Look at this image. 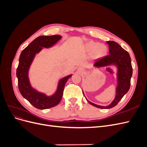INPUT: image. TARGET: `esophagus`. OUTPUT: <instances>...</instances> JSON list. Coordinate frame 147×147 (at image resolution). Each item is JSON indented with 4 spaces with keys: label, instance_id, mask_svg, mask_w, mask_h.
I'll return each instance as SVG.
<instances>
[{
    "label": "esophagus",
    "instance_id": "esophagus-1",
    "mask_svg": "<svg viewBox=\"0 0 147 147\" xmlns=\"http://www.w3.org/2000/svg\"><path fill=\"white\" fill-rule=\"evenodd\" d=\"M78 70L79 72H83V69H82V68H80V67H79V68L78 69Z\"/></svg>",
    "mask_w": 147,
    "mask_h": 147
}]
</instances>
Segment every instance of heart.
<instances>
[{"mask_svg": "<svg viewBox=\"0 0 147 147\" xmlns=\"http://www.w3.org/2000/svg\"><path fill=\"white\" fill-rule=\"evenodd\" d=\"M86 50L89 53H93L96 57L104 56L107 53V47L103 44L95 42H90L86 45Z\"/></svg>", "mask_w": 147, "mask_h": 147, "instance_id": "heart-1", "label": "heart"}]
</instances>
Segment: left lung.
I'll use <instances>...</instances> for the list:
<instances>
[{
    "label": "left lung",
    "mask_w": 147,
    "mask_h": 147,
    "mask_svg": "<svg viewBox=\"0 0 147 147\" xmlns=\"http://www.w3.org/2000/svg\"><path fill=\"white\" fill-rule=\"evenodd\" d=\"M110 54L102 58L97 59L94 64L96 67H107L111 65L117 66V86L116 88V95L114 100L107 106H101L92 103L85 97L87 101L96 107L103 109H111L117 105L121 100L123 97L129 91L131 86V78L132 75V67L131 59L128 52L120 46L118 43L113 41H107Z\"/></svg>",
    "instance_id": "left-lung-1"
}]
</instances>
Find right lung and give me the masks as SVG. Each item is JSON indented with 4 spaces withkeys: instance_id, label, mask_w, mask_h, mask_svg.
Listing matches in <instances>:
<instances>
[{
    "instance_id": "add662e5",
    "label": "right lung",
    "mask_w": 147,
    "mask_h": 147,
    "mask_svg": "<svg viewBox=\"0 0 147 147\" xmlns=\"http://www.w3.org/2000/svg\"><path fill=\"white\" fill-rule=\"evenodd\" d=\"M61 38L59 35L38 37L24 49L20 56L19 64L16 70L20 92L24 98L38 109H50L58 104L63 97L65 84L72 76L70 74L61 78L59 81L56 91L50 96L33 88L29 81V70L35 55L40 51L43 48H48L53 47Z\"/></svg>"
}]
</instances>
